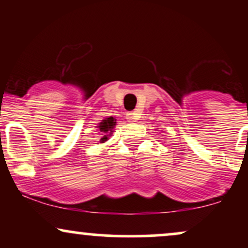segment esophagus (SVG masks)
<instances>
[{"mask_svg": "<svg viewBox=\"0 0 248 248\" xmlns=\"http://www.w3.org/2000/svg\"><path fill=\"white\" fill-rule=\"evenodd\" d=\"M126 118H127V120H128V121H135V120H136L135 113H133V112H129V113H127Z\"/></svg>", "mask_w": 248, "mask_h": 248, "instance_id": "34e87169", "label": "esophagus"}]
</instances>
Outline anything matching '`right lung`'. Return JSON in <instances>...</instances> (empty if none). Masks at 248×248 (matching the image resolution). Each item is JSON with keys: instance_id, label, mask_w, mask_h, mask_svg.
<instances>
[{"instance_id": "1", "label": "right lung", "mask_w": 248, "mask_h": 248, "mask_svg": "<svg viewBox=\"0 0 248 248\" xmlns=\"http://www.w3.org/2000/svg\"><path fill=\"white\" fill-rule=\"evenodd\" d=\"M116 124V119L113 118V116H109V118H105L100 124H98L99 128V133H100L101 139H100V143H104L108 140L110 135H112L113 129H114Z\"/></svg>"}]
</instances>
